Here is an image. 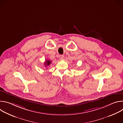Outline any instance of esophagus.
I'll use <instances>...</instances> for the list:
<instances>
[{"mask_svg":"<svg viewBox=\"0 0 123 123\" xmlns=\"http://www.w3.org/2000/svg\"><path fill=\"white\" fill-rule=\"evenodd\" d=\"M64 58V56L63 55H60L59 56V59L60 60H63Z\"/></svg>","mask_w":123,"mask_h":123,"instance_id":"esophagus-1","label":"esophagus"}]
</instances>
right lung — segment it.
Listing matches in <instances>:
<instances>
[{"mask_svg":"<svg viewBox=\"0 0 123 123\" xmlns=\"http://www.w3.org/2000/svg\"><path fill=\"white\" fill-rule=\"evenodd\" d=\"M51 63V61H50V60H47L45 61V63H44V65H45V67H47V66H49Z\"/></svg>","mask_w":123,"mask_h":123,"instance_id":"add662e5","label":"right lung"}]
</instances>
